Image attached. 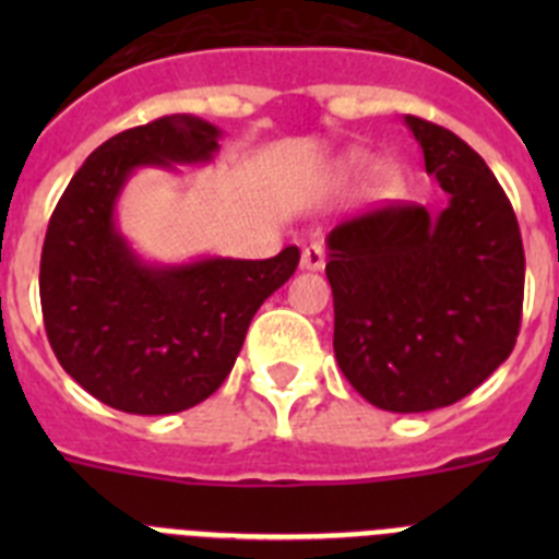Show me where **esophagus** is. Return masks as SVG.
<instances>
[{
  "mask_svg": "<svg viewBox=\"0 0 559 559\" xmlns=\"http://www.w3.org/2000/svg\"><path fill=\"white\" fill-rule=\"evenodd\" d=\"M324 249L319 243H310L302 249V269L305 271H322L324 269Z\"/></svg>",
  "mask_w": 559,
  "mask_h": 559,
  "instance_id": "esophagus-1",
  "label": "esophagus"
}]
</instances>
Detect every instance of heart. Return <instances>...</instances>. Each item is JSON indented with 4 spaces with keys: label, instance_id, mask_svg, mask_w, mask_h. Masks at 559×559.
<instances>
[{
    "label": "heart",
    "instance_id": "heart-1",
    "mask_svg": "<svg viewBox=\"0 0 559 559\" xmlns=\"http://www.w3.org/2000/svg\"><path fill=\"white\" fill-rule=\"evenodd\" d=\"M367 151H347L341 153L338 159L333 162V167H330V179H333L335 185H349V181L358 179L360 173H367ZM369 185H372L374 195H392L400 187V167L389 159L378 162V165L372 167V173H369Z\"/></svg>",
    "mask_w": 559,
    "mask_h": 559
}]
</instances>
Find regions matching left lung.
<instances>
[{
    "instance_id": "obj_1",
    "label": "left lung",
    "mask_w": 559,
    "mask_h": 559,
    "mask_svg": "<svg viewBox=\"0 0 559 559\" xmlns=\"http://www.w3.org/2000/svg\"><path fill=\"white\" fill-rule=\"evenodd\" d=\"M406 126L448 204L344 221L324 269L341 372L394 414L451 406L510 358L526 271L515 212L481 156L448 128L412 114Z\"/></svg>"
}]
</instances>
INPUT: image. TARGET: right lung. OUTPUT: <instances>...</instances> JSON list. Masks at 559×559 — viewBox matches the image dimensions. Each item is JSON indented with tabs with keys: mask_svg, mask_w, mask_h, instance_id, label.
Returning <instances> with one entry per match:
<instances>
[{
	"mask_svg": "<svg viewBox=\"0 0 559 559\" xmlns=\"http://www.w3.org/2000/svg\"><path fill=\"white\" fill-rule=\"evenodd\" d=\"M221 128L170 114L103 142L63 190L41 251V310L52 353L92 397L128 414L199 406L226 380L257 308L299 265L199 257L151 263L117 226V201L142 167L210 165Z\"/></svg>",
	"mask_w": 559,
	"mask_h": 559,
	"instance_id": "1",
	"label": "right lung"
}]
</instances>
